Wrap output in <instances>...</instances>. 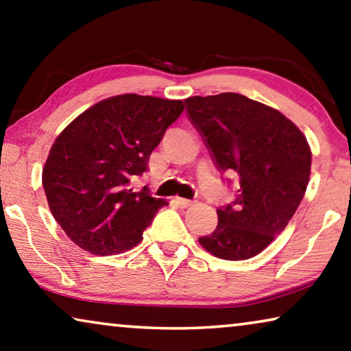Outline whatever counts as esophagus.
Here are the masks:
<instances>
[{
	"instance_id": "obj_1",
	"label": "esophagus",
	"mask_w": 351,
	"mask_h": 351,
	"mask_svg": "<svg viewBox=\"0 0 351 351\" xmlns=\"http://www.w3.org/2000/svg\"><path fill=\"white\" fill-rule=\"evenodd\" d=\"M174 201H176V204H177V206H180L182 209H185V208H190V206L193 204V201H190V199H185V198H179V196H176Z\"/></svg>"
}]
</instances>
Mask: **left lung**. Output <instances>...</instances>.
<instances>
[{"label": "left lung", "mask_w": 351, "mask_h": 351, "mask_svg": "<svg viewBox=\"0 0 351 351\" xmlns=\"http://www.w3.org/2000/svg\"><path fill=\"white\" fill-rule=\"evenodd\" d=\"M215 165L237 174V199L198 241L225 261L261 254L295 214L310 180L306 137L276 108L237 93L185 99Z\"/></svg>", "instance_id": "1"}]
</instances>
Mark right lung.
Returning <instances> with one entry per match:
<instances>
[{"mask_svg":"<svg viewBox=\"0 0 351 351\" xmlns=\"http://www.w3.org/2000/svg\"><path fill=\"white\" fill-rule=\"evenodd\" d=\"M182 100L121 94L76 117L52 143L43 186L54 219L76 246L94 256L121 254L142 241L167 203L131 182L166 129L184 112Z\"/></svg>","mask_w":351,"mask_h":351,"instance_id":"obj_1","label":"right lung"}]
</instances>
